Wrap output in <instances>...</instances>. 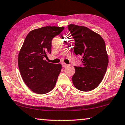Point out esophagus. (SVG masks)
<instances>
[{
    "instance_id": "34e87169",
    "label": "esophagus",
    "mask_w": 125,
    "mask_h": 125,
    "mask_svg": "<svg viewBox=\"0 0 125 125\" xmlns=\"http://www.w3.org/2000/svg\"><path fill=\"white\" fill-rule=\"evenodd\" d=\"M62 66L63 67H67V66H68V64H66V63H62Z\"/></svg>"
}]
</instances>
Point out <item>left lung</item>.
<instances>
[{
  "label": "left lung",
  "instance_id": "8db88e82",
  "mask_svg": "<svg viewBox=\"0 0 125 125\" xmlns=\"http://www.w3.org/2000/svg\"><path fill=\"white\" fill-rule=\"evenodd\" d=\"M68 29L75 40V54L82 57L83 66H74L73 84L80 91H91L99 85L106 71L109 59L105 41L87 27L70 24Z\"/></svg>",
  "mask_w": 125,
  "mask_h": 125
}]
</instances>
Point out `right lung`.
Masks as SVG:
<instances>
[{
	"label": "right lung",
	"instance_id": "right-lung-1",
	"mask_svg": "<svg viewBox=\"0 0 125 125\" xmlns=\"http://www.w3.org/2000/svg\"><path fill=\"white\" fill-rule=\"evenodd\" d=\"M64 27H44L31 31L18 55L21 76L27 87L37 94L50 92L55 87L62 65L45 60L52 52V41Z\"/></svg>",
	"mask_w": 125,
	"mask_h": 125
}]
</instances>
